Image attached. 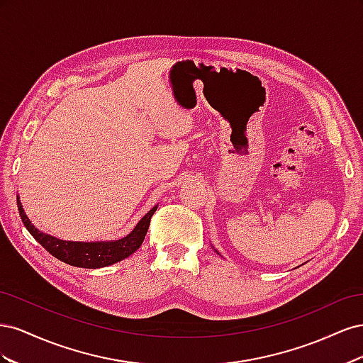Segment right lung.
<instances>
[{
  "instance_id": "obj_1",
  "label": "right lung",
  "mask_w": 363,
  "mask_h": 363,
  "mask_svg": "<svg viewBox=\"0 0 363 363\" xmlns=\"http://www.w3.org/2000/svg\"><path fill=\"white\" fill-rule=\"evenodd\" d=\"M156 208L157 206L152 207L151 211L140 219L133 232L128 236L115 240V242H68V240H60L57 238H52L39 232V230L30 223V219L27 218L23 208V204H21L18 199V211L24 225L27 227L30 235L35 238L50 255L65 263H68V265L89 269L112 265V263L123 260L128 257L131 252H135L140 247V244L144 242L151 216L155 215Z\"/></svg>"
}]
</instances>
